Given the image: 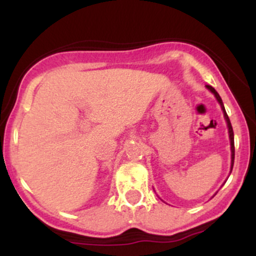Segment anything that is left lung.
I'll return each mask as SVG.
<instances>
[{
  "label": "left lung",
  "instance_id": "1",
  "mask_svg": "<svg viewBox=\"0 0 256 256\" xmlns=\"http://www.w3.org/2000/svg\"><path fill=\"white\" fill-rule=\"evenodd\" d=\"M206 88H207L208 90L210 91V92L213 94L214 96H216V98L218 100L220 107H222V113H224V118L226 120V122H228V138H230V144H231V170H230V173L232 171V168H234V130H232V126H231V122H230V119H228V114H226V110H225V107H224V104H222V98L219 96V94L216 92V89H214L213 86H210V85H206Z\"/></svg>",
  "mask_w": 256,
  "mask_h": 256
}]
</instances>
